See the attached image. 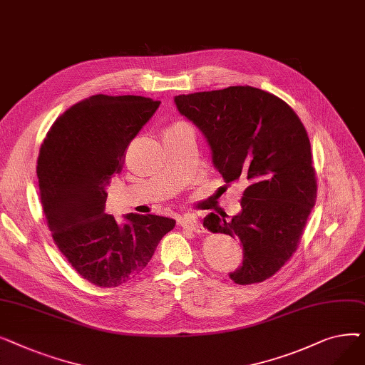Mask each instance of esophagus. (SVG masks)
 <instances>
[{"label":"esophagus","instance_id":"esophagus-1","mask_svg":"<svg viewBox=\"0 0 365 365\" xmlns=\"http://www.w3.org/2000/svg\"><path fill=\"white\" fill-rule=\"evenodd\" d=\"M180 226L187 229L190 232H195V234H205L207 229L202 226V223L194 217V216H186L180 220Z\"/></svg>","mask_w":365,"mask_h":365}]
</instances>
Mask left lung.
<instances>
[{
	"mask_svg": "<svg viewBox=\"0 0 365 365\" xmlns=\"http://www.w3.org/2000/svg\"><path fill=\"white\" fill-rule=\"evenodd\" d=\"M179 112L204 134L226 183L247 185L231 220L210 213L204 226L240 240V285L277 274L297 250L317 198L311 142L296 112L275 94L250 86L180 94Z\"/></svg>",
	"mask_w": 365,
	"mask_h": 365,
	"instance_id": "1",
	"label": "left lung"
}]
</instances>
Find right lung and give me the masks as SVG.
I'll return each instance as SVG.
<instances>
[{
  "label": "right lung",
  "instance_id": "1",
  "mask_svg": "<svg viewBox=\"0 0 365 365\" xmlns=\"http://www.w3.org/2000/svg\"><path fill=\"white\" fill-rule=\"evenodd\" d=\"M160 103L142 96H91L63 112L41 145L36 176L51 237L73 269L98 287L140 275L176 225L134 213L118 225L105 213L106 186Z\"/></svg>",
  "mask_w": 365,
  "mask_h": 365
}]
</instances>
